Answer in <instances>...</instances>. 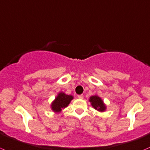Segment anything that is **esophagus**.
I'll list each match as a JSON object with an SVG mask.
<instances>
[{"mask_svg": "<svg viewBox=\"0 0 150 150\" xmlns=\"http://www.w3.org/2000/svg\"><path fill=\"white\" fill-rule=\"evenodd\" d=\"M78 98H80V99H83V98H84V96H83L82 94H81V95H79Z\"/></svg>", "mask_w": 150, "mask_h": 150, "instance_id": "obj_1", "label": "esophagus"}]
</instances>
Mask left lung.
Masks as SVG:
<instances>
[{
    "label": "left lung",
    "mask_w": 150,
    "mask_h": 150,
    "mask_svg": "<svg viewBox=\"0 0 150 150\" xmlns=\"http://www.w3.org/2000/svg\"><path fill=\"white\" fill-rule=\"evenodd\" d=\"M90 102L92 106L99 112H104L106 110V105L103 103V100L98 96H93L90 98Z\"/></svg>",
    "instance_id": "left-lung-1"
}]
</instances>
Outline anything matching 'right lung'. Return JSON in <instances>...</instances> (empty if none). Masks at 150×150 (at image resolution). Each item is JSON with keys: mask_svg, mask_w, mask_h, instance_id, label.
<instances>
[{"mask_svg": "<svg viewBox=\"0 0 150 150\" xmlns=\"http://www.w3.org/2000/svg\"><path fill=\"white\" fill-rule=\"evenodd\" d=\"M74 97L70 95H66L64 93H59L52 103V110L54 112H60L62 109H65L69 106Z\"/></svg>", "mask_w": 150, "mask_h": 150, "instance_id": "right-lung-1", "label": "right lung"}]
</instances>
